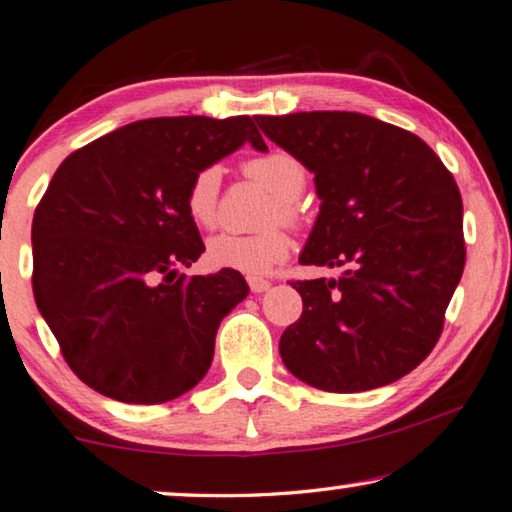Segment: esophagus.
<instances>
[{"label": "esophagus", "mask_w": 512, "mask_h": 512, "mask_svg": "<svg viewBox=\"0 0 512 512\" xmlns=\"http://www.w3.org/2000/svg\"><path fill=\"white\" fill-rule=\"evenodd\" d=\"M247 281H249L251 293H265V291H268V288L272 286V281L263 279V277H249Z\"/></svg>", "instance_id": "obj_1"}]
</instances>
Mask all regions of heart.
<instances>
[{
    "mask_svg": "<svg viewBox=\"0 0 512 512\" xmlns=\"http://www.w3.org/2000/svg\"><path fill=\"white\" fill-rule=\"evenodd\" d=\"M244 175L270 191L274 205L270 207L268 221H293V201L302 194L307 184V170L298 157L284 150H270L258 157L244 161ZM221 175L217 168H203L189 182L184 205L191 221L196 226H212L217 219V198H219ZM291 254V238L281 228L254 235L240 233H217L207 240L205 261L214 270H235L242 274H265L274 265L286 261Z\"/></svg>",
    "mask_w": 512,
    "mask_h": 512,
    "instance_id": "b5f03b06",
    "label": "heart"
}]
</instances>
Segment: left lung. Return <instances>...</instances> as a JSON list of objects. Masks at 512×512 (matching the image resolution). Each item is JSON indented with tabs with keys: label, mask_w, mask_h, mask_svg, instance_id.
Masks as SVG:
<instances>
[{
	"label": "left lung",
	"mask_w": 512,
	"mask_h": 512,
	"mask_svg": "<svg viewBox=\"0 0 512 512\" xmlns=\"http://www.w3.org/2000/svg\"><path fill=\"white\" fill-rule=\"evenodd\" d=\"M254 120L314 173L321 212L300 263L346 268L339 279L293 281L302 316L279 339L286 369L328 392L402 379L439 342L464 272L453 175L416 133L369 115Z\"/></svg>",
	"instance_id": "left-lung-1"
}]
</instances>
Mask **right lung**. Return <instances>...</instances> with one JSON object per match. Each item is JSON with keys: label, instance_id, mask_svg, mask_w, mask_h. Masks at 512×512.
Segmentation results:
<instances>
[{"label": "right lung", "instance_id": "add662e5", "mask_svg": "<svg viewBox=\"0 0 512 512\" xmlns=\"http://www.w3.org/2000/svg\"><path fill=\"white\" fill-rule=\"evenodd\" d=\"M244 143L249 115L152 117L69 154L32 221L34 300L73 374L110 399L161 404L212 365L219 323L249 286L240 272L187 279L205 251L184 196L198 170Z\"/></svg>", "mask_w": 512, "mask_h": 512}]
</instances>
